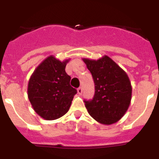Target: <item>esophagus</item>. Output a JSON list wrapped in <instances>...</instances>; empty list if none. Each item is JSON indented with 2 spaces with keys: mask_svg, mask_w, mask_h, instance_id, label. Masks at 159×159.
Listing matches in <instances>:
<instances>
[{
  "mask_svg": "<svg viewBox=\"0 0 159 159\" xmlns=\"http://www.w3.org/2000/svg\"><path fill=\"white\" fill-rule=\"evenodd\" d=\"M77 92H78V93L80 94V95H81V94L83 93V88H82V87H80V88H79L78 89H77Z\"/></svg>",
  "mask_w": 159,
  "mask_h": 159,
  "instance_id": "34e87169",
  "label": "esophagus"
}]
</instances>
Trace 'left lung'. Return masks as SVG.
I'll return each mask as SVG.
<instances>
[{
    "mask_svg": "<svg viewBox=\"0 0 159 159\" xmlns=\"http://www.w3.org/2000/svg\"><path fill=\"white\" fill-rule=\"evenodd\" d=\"M83 60L95 84L93 99L84 100L88 113L102 124L116 123L124 116L131 100L132 88L128 75L107 56L97 60Z\"/></svg>",
    "mask_w": 159,
    "mask_h": 159,
    "instance_id": "1",
    "label": "left lung"
}]
</instances>
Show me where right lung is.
<instances>
[{
  "mask_svg": "<svg viewBox=\"0 0 159 159\" xmlns=\"http://www.w3.org/2000/svg\"><path fill=\"white\" fill-rule=\"evenodd\" d=\"M69 60L63 62L53 56L47 57L31 75L28 96L35 111L46 120L64 116L77 93L70 85L71 77L65 71Z\"/></svg>",
  "mask_w": 159,
  "mask_h": 159,
  "instance_id": "add662e5",
  "label": "right lung"
}]
</instances>
